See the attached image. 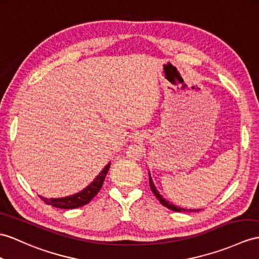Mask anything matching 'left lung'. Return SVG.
<instances>
[{
    "label": "left lung",
    "instance_id": "left-lung-1",
    "mask_svg": "<svg viewBox=\"0 0 259 259\" xmlns=\"http://www.w3.org/2000/svg\"><path fill=\"white\" fill-rule=\"evenodd\" d=\"M148 175H149V185H150L151 191H153V193L156 195V198L159 200V202L162 205H165L166 207H168V209L172 210V211H176V212H198V211H200V210H193V209H185V207H180V206H177V205L172 204L171 202H169V201H167L165 198H163L161 194H159L158 190H157V189H156V186L154 185L153 179H151V177H150V174L149 172H148Z\"/></svg>",
    "mask_w": 259,
    "mask_h": 259
}]
</instances>
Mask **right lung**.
Wrapping results in <instances>:
<instances>
[{
  "mask_svg": "<svg viewBox=\"0 0 259 259\" xmlns=\"http://www.w3.org/2000/svg\"><path fill=\"white\" fill-rule=\"evenodd\" d=\"M110 165L111 162H109L108 165L103 168L102 171L97 176V178L94 179L89 186L85 187L83 190H81L78 193L69 195V197L57 198V199L55 198L47 199L44 197H40V198L45 203L53 205L55 207H59V209H75V207L83 206L89 203L90 201L98 194L100 189L102 188L103 181L106 177V174H108L110 169Z\"/></svg>",
  "mask_w": 259,
  "mask_h": 259,
  "instance_id": "add662e5",
  "label": "right lung"
}]
</instances>
